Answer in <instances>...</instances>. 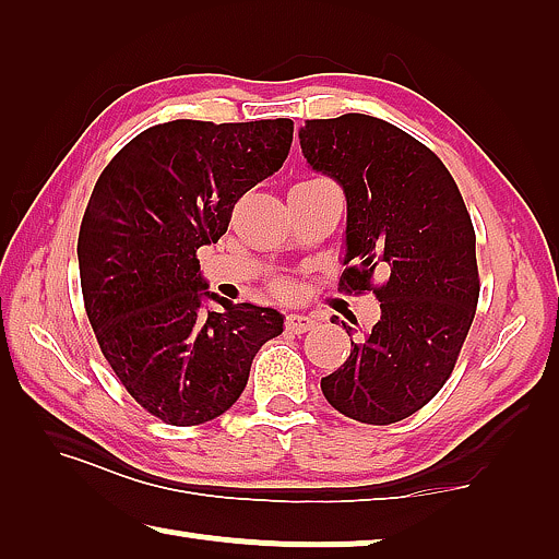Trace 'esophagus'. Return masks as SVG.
I'll return each mask as SVG.
<instances>
[{
  "mask_svg": "<svg viewBox=\"0 0 559 559\" xmlns=\"http://www.w3.org/2000/svg\"><path fill=\"white\" fill-rule=\"evenodd\" d=\"M285 324H287L289 332L305 334V332H309V329H312L317 322H314V317H309V314H289Z\"/></svg>",
  "mask_w": 559,
  "mask_h": 559,
  "instance_id": "1",
  "label": "esophagus"
}]
</instances>
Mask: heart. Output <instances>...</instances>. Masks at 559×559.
I'll use <instances>...</instances> for the list:
<instances>
[{
    "mask_svg": "<svg viewBox=\"0 0 559 559\" xmlns=\"http://www.w3.org/2000/svg\"><path fill=\"white\" fill-rule=\"evenodd\" d=\"M301 182H309V180H301ZM277 289H280V292H285V285H280V282H277Z\"/></svg>",
    "mask_w": 559,
    "mask_h": 559,
    "instance_id": "heart-1",
    "label": "heart"
}]
</instances>
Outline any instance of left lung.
<instances>
[{
  "instance_id": "obj_1",
  "label": "left lung",
  "mask_w": 559,
  "mask_h": 559,
  "mask_svg": "<svg viewBox=\"0 0 559 559\" xmlns=\"http://www.w3.org/2000/svg\"><path fill=\"white\" fill-rule=\"evenodd\" d=\"M299 143L309 166L346 195L340 289L381 301V319L352 342L322 391L354 420L396 424L443 389L473 324L480 280L468 207L441 158L381 118H314ZM377 271L384 282L373 286Z\"/></svg>"
}]
</instances>
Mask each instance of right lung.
<instances>
[{
  "label": "right lung",
  "instance_id": "add662e5",
  "mask_svg": "<svg viewBox=\"0 0 559 559\" xmlns=\"http://www.w3.org/2000/svg\"><path fill=\"white\" fill-rule=\"evenodd\" d=\"M295 123L180 121L145 128L100 173L79 230L84 307L126 391L170 426L223 416L277 309L205 292L198 250L227 233L247 190L285 163ZM205 296L224 305L202 309Z\"/></svg>",
  "mask_w": 559,
  "mask_h": 559
}]
</instances>
